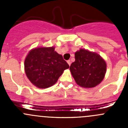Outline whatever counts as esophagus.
<instances>
[{
    "instance_id": "obj_1",
    "label": "esophagus",
    "mask_w": 128,
    "mask_h": 128,
    "mask_svg": "<svg viewBox=\"0 0 128 128\" xmlns=\"http://www.w3.org/2000/svg\"><path fill=\"white\" fill-rule=\"evenodd\" d=\"M67 62L68 63V64H69V66H70V64H71V62H70V60H68V61H67Z\"/></svg>"
}]
</instances>
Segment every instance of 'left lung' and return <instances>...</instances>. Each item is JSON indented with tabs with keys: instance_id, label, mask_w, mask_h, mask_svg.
Wrapping results in <instances>:
<instances>
[{
	"instance_id": "8db88e82",
	"label": "left lung",
	"mask_w": 128,
	"mask_h": 128,
	"mask_svg": "<svg viewBox=\"0 0 128 128\" xmlns=\"http://www.w3.org/2000/svg\"><path fill=\"white\" fill-rule=\"evenodd\" d=\"M75 59L70 65V70L78 86L92 88L103 80L106 64L98 54L81 49L75 53Z\"/></svg>"
}]
</instances>
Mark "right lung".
Masks as SVG:
<instances>
[{
	"instance_id": "add662e5",
	"label": "right lung",
	"mask_w": 128,
	"mask_h": 128,
	"mask_svg": "<svg viewBox=\"0 0 128 128\" xmlns=\"http://www.w3.org/2000/svg\"><path fill=\"white\" fill-rule=\"evenodd\" d=\"M69 66L54 48H38L32 50L24 60V70L30 82L40 88L53 86Z\"/></svg>"
}]
</instances>
